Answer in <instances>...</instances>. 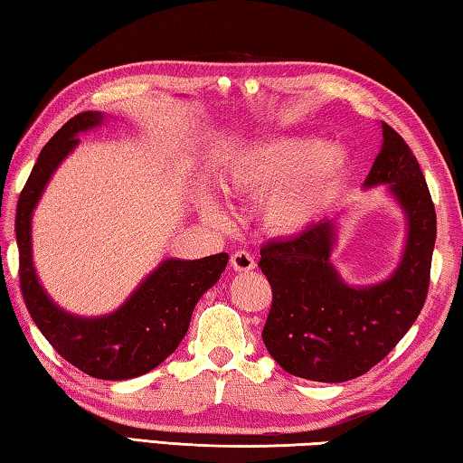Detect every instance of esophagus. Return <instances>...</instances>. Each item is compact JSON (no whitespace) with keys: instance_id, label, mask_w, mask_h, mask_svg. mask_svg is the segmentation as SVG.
I'll return each mask as SVG.
<instances>
[{"instance_id":"1","label":"esophagus","mask_w":463,"mask_h":463,"mask_svg":"<svg viewBox=\"0 0 463 463\" xmlns=\"http://www.w3.org/2000/svg\"><path fill=\"white\" fill-rule=\"evenodd\" d=\"M232 269L236 272H248V270H254L256 269V262H254V256L246 252V250H240V252H233L232 254Z\"/></svg>"}]
</instances>
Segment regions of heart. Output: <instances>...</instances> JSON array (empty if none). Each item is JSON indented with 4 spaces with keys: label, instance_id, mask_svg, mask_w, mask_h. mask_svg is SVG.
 Listing matches in <instances>:
<instances>
[{
    "label": "heart",
    "instance_id": "obj_1",
    "mask_svg": "<svg viewBox=\"0 0 463 463\" xmlns=\"http://www.w3.org/2000/svg\"><path fill=\"white\" fill-rule=\"evenodd\" d=\"M350 168L344 146L315 137L287 136L266 140L227 160L217 183L227 197H262V225L277 236H297L317 223L342 186ZM203 209L223 219L219 203L205 194Z\"/></svg>",
    "mask_w": 463,
    "mask_h": 463
}]
</instances>
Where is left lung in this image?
<instances>
[{"label": "left lung", "instance_id": "obj_1", "mask_svg": "<svg viewBox=\"0 0 463 463\" xmlns=\"http://www.w3.org/2000/svg\"><path fill=\"white\" fill-rule=\"evenodd\" d=\"M378 184H388L407 219L402 258L386 280L352 287L339 277L331 262L335 217L260 248L258 266L272 287L262 339L288 374L315 383L366 374L423 309L437 236L435 207L415 154L384 121L383 146L364 189Z\"/></svg>", "mask_w": 463, "mask_h": 463}]
</instances>
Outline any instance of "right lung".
<instances>
[{"label":"right lung","mask_w":463,"mask_h":463,"mask_svg":"<svg viewBox=\"0 0 463 463\" xmlns=\"http://www.w3.org/2000/svg\"><path fill=\"white\" fill-rule=\"evenodd\" d=\"M103 119L101 111H83L48 140L20 193L15 240L24 301L48 344L89 376L128 380L154 370L176 350L194 305L222 277L230 256L222 252L199 260H162L119 309L101 317H80L52 301L32 262V215L54 170L79 144L77 136L101 126Z\"/></svg>","instance_id":"obj_1"}]
</instances>
